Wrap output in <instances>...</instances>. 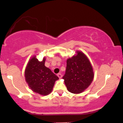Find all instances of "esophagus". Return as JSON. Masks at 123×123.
<instances>
[{"label":"esophagus","mask_w":123,"mask_h":123,"mask_svg":"<svg viewBox=\"0 0 123 123\" xmlns=\"http://www.w3.org/2000/svg\"><path fill=\"white\" fill-rule=\"evenodd\" d=\"M57 76H58L59 78H62V74H61V73H58V74H57Z\"/></svg>","instance_id":"34e87169"}]
</instances>
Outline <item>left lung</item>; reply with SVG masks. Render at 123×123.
I'll return each mask as SVG.
<instances>
[{
    "instance_id": "obj_1",
    "label": "left lung",
    "mask_w": 123,
    "mask_h": 123,
    "mask_svg": "<svg viewBox=\"0 0 123 123\" xmlns=\"http://www.w3.org/2000/svg\"><path fill=\"white\" fill-rule=\"evenodd\" d=\"M62 78L68 90L79 94L86 89L94 78V72L88 59L83 53L77 52V55L67 60L65 74Z\"/></svg>"
}]
</instances>
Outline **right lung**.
Listing matches in <instances>:
<instances>
[{"instance_id": "add662e5", "label": "right lung", "mask_w": 123, "mask_h": 123, "mask_svg": "<svg viewBox=\"0 0 123 123\" xmlns=\"http://www.w3.org/2000/svg\"><path fill=\"white\" fill-rule=\"evenodd\" d=\"M45 58L39 61L35 57L29 61L25 70V80L34 92L46 95L52 92L55 80L59 78L45 66Z\"/></svg>"}]
</instances>
